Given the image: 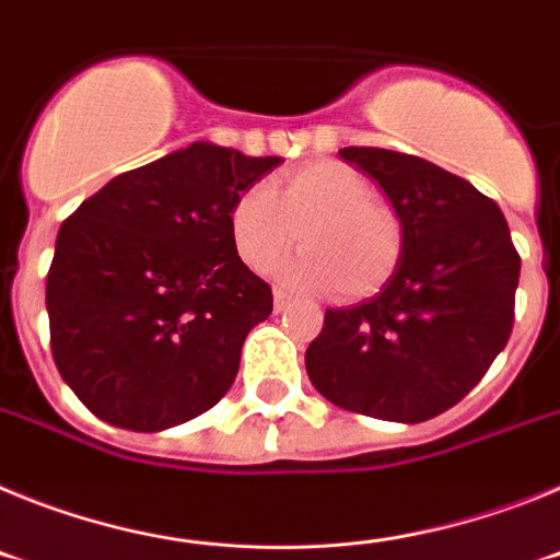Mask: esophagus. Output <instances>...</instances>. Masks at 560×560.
Here are the masks:
<instances>
[{"instance_id": "obj_1", "label": "esophagus", "mask_w": 560, "mask_h": 560, "mask_svg": "<svg viewBox=\"0 0 560 560\" xmlns=\"http://www.w3.org/2000/svg\"><path fill=\"white\" fill-rule=\"evenodd\" d=\"M291 305V294L283 289H275V311H285Z\"/></svg>"}]
</instances>
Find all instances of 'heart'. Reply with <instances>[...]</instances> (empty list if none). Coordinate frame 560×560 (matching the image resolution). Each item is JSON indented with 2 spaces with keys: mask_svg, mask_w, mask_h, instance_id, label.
Listing matches in <instances>:
<instances>
[{
  "mask_svg": "<svg viewBox=\"0 0 560 560\" xmlns=\"http://www.w3.org/2000/svg\"><path fill=\"white\" fill-rule=\"evenodd\" d=\"M230 237L249 269L275 266L296 237L305 252L280 269L303 289L364 300L398 269L407 230L389 201L375 199L364 173L345 162H311L271 187H249L230 210Z\"/></svg>",
  "mask_w": 560,
  "mask_h": 560,
  "instance_id": "obj_1",
  "label": "heart"
}]
</instances>
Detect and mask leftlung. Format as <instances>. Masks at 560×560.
I'll list each match as a JSON object with an SVG mask.
<instances>
[{"label":"left lung","instance_id":"obj_1","mask_svg":"<svg viewBox=\"0 0 560 560\" xmlns=\"http://www.w3.org/2000/svg\"><path fill=\"white\" fill-rule=\"evenodd\" d=\"M404 219L389 283L325 311L305 350L316 393L348 412L420 423L477 387L511 339L522 257L497 201L412 153L341 148Z\"/></svg>","mask_w":560,"mask_h":560}]
</instances>
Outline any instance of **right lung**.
Masks as SVG:
<instances>
[{"instance_id": "1", "label": "right lung", "mask_w": 560, "mask_h": 560, "mask_svg": "<svg viewBox=\"0 0 560 560\" xmlns=\"http://www.w3.org/2000/svg\"><path fill=\"white\" fill-rule=\"evenodd\" d=\"M192 142L120 173L61 224L47 271L52 359L112 427L160 432L212 409L271 285L230 237V210L280 165Z\"/></svg>"}]
</instances>
